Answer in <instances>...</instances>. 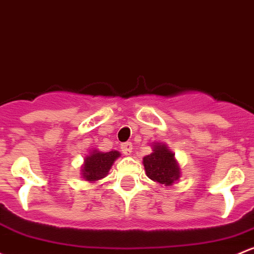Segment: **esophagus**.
Here are the masks:
<instances>
[{
  "label": "esophagus",
  "mask_w": 254,
  "mask_h": 254,
  "mask_svg": "<svg viewBox=\"0 0 254 254\" xmlns=\"http://www.w3.org/2000/svg\"><path fill=\"white\" fill-rule=\"evenodd\" d=\"M121 149H122L123 154H125V155L131 154V152H132V143H131V142H124V143L121 144Z\"/></svg>",
  "instance_id": "34e87169"
}]
</instances>
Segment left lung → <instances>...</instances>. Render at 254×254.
<instances>
[{"instance_id":"obj_1","label":"left lung","mask_w":254,"mask_h":254,"mask_svg":"<svg viewBox=\"0 0 254 254\" xmlns=\"http://www.w3.org/2000/svg\"><path fill=\"white\" fill-rule=\"evenodd\" d=\"M143 165L147 176L160 185L171 186L180 178L181 172L175 154L164 144H155L152 154L143 158Z\"/></svg>"}]
</instances>
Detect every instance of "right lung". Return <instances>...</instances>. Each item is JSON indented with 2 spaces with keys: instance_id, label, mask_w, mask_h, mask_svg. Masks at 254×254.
I'll return each mask as SVG.
<instances>
[{
  "instance_id": "1",
  "label": "right lung",
  "mask_w": 254,
  "mask_h": 254,
  "mask_svg": "<svg viewBox=\"0 0 254 254\" xmlns=\"http://www.w3.org/2000/svg\"><path fill=\"white\" fill-rule=\"evenodd\" d=\"M117 150L101 153L94 150L93 154L85 158L84 166H83V177L86 181H96L104 178L113 165L114 160L119 157Z\"/></svg>"
}]
</instances>
